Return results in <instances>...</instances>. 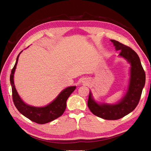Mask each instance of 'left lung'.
<instances>
[{"mask_svg":"<svg viewBox=\"0 0 151 151\" xmlns=\"http://www.w3.org/2000/svg\"><path fill=\"white\" fill-rule=\"evenodd\" d=\"M116 50H120L119 56L130 63V77L126 93L115 104L97 102L89 91L88 106L96 116L107 120H116L132 112L137 106L145 84V73L140 59L135 51L117 41L110 40Z\"/></svg>","mask_w":151,"mask_h":151,"instance_id":"left-lung-1","label":"left lung"}]
</instances>
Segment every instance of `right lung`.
Masks as SVG:
<instances>
[{
  "mask_svg": "<svg viewBox=\"0 0 151 151\" xmlns=\"http://www.w3.org/2000/svg\"><path fill=\"white\" fill-rule=\"evenodd\" d=\"M21 52L19 54L14 68L10 75V83L12 89L13 101L18 111L32 121L38 124H45L58 118L65 111L66 102L70 94L75 90L76 86H70L64 89L54 101L45 106L36 107L28 105L22 100L18 94L14 84V73L17 67L19 57Z\"/></svg>",
  "mask_w": 151,
  "mask_h": 151,
  "instance_id": "1",
  "label": "right lung"
}]
</instances>
